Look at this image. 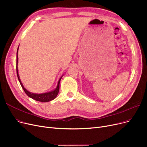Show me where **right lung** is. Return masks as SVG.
<instances>
[{"instance_id": "right-lung-1", "label": "right lung", "mask_w": 147, "mask_h": 147, "mask_svg": "<svg viewBox=\"0 0 147 147\" xmlns=\"http://www.w3.org/2000/svg\"><path fill=\"white\" fill-rule=\"evenodd\" d=\"M19 47V46H18ZM18 47L17 51V67H16V69H17V77H18V79L20 82V84L22 87V88L23 89L24 91L27 94V95L28 97H29L30 98H32L36 101H41V102H48L50 101H52L53 100H54L57 95L58 94L59 91V84H60V81L61 79L62 78V77L59 79L58 83V85H57V87L55 89V90L50 91L49 92H46V93H43V94H35V93H32L29 91H28L27 89H26L24 88V87L23 86L22 83L20 79V77H19L18 75V67H17V64H18Z\"/></svg>"}]
</instances>
